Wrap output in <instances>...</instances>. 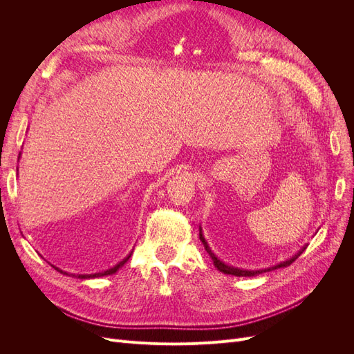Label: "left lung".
Listing matches in <instances>:
<instances>
[{
    "label": "left lung",
    "instance_id": "1",
    "mask_svg": "<svg viewBox=\"0 0 354 354\" xmlns=\"http://www.w3.org/2000/svg\"><path fill=\"white\" fill-rule=\"evenodd\" d=\"M199 239L202 241L203 246H205V251L209 254V257H211V260H212L214 266L217 267V270L223 272L224 274H233V276H239V277H241V276H245V277H246V276H257V274L264 273V272H270V270H274V269H281V267H288L289 264H292V263L298 259V257L303 254V251L307 248V246H303V248L299 250L295 255H292L291 259L286 260V261H282V263H279L277 266L269 267V269H264V270H243V269H238V267H233V266H229V264H226V263H223L220 259H217V255L211 251V248L208 246V243H207L205 238H203L202 229H201V227H199Z\"/></svg>",
    "mask_w": 354,
    "mask_h": 354
}]
</instances>
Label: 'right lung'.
<instances>
[{
	"label": "right lung",
	"mask_w": 354,
	"mask_h": 354,
	"mask_svg": "<svg viewBox=\"0 0 354 354\" xmlns=\"http://www.w3.org/2000/svg\"><path fill=\"white\" fill-rule=\"evenodd\" d=\"M130 257H131V254H128L127 257H125V259L122 260V261H120V263H118L116 266H113L112 267V269H109V270H104V272H102V273H94V274H72V276H75V277H78V279H93V277H100V276H108V274H113L115 272H118V270H120L121 269V267L128 261V259H130ZM53 267H55V266H53ZM55 269L57 270V272H60V273H65V272H62L60 269H57V267H55ZM65 274H68V273H65ZM71 276V274H69Z\"/></svg>",
	"instance_id": "right-lung-1"
}]
</instances>
